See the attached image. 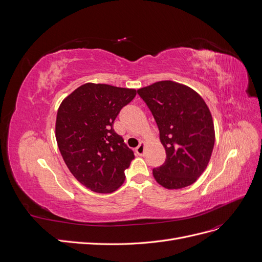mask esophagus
<instances>
[{
    "label": "esophagus",
    "mask_w": 262,
    "mask_h": 262,
    "mask_svg": "<svg viewBox=\"0 0 262 262\" xmlns=\"http://www.w3.org/2000/svg\"><path fill=\"white\" fill-rule=\"evenodd\" d=\"M144 150H145V142L141 141V142H140V144H139V146L136 148V152H137V154H138V155L142 156V155L144 154Z\"/></svg>",
    "instance_id": "obj_1"
}]
</instances>
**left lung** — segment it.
<instances>
[{
    "label": "left lung",
    "instance_id": "8db88e82",
    "mask_svg": "<svg viewBox=\"0 0 262 262\" xmlns=\"http://www.w3.org/2000/svg\"><path fill=\"white\" fill-rule=\"evenodd\" d=\"M152 113L166 150V161L153 169L166 189L192 185L207 168L215 141L210 110L188 86L162 81L138 90Z\"/></svg>",
    "mask_w": 262,
    "mask_h": 262
}]
</instances>
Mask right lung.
<instances>
[{
    "mask_svg": "<svg viewBox=\"0 0 262 262\" xmlns=\"http://www.w3.org/2000/svg\"><path fill=\"white\" fill-rule=\"evenodd\" d=\"M137 91L87 83L62 101L55 139L72 175L92 191L110 193L120 187L134 153L114 130L120 110Z\"/></svg>",
    "mask_w": 262,
    "mask_h": 262,
    "instance_id": "1",
    "label": "right lung"
}]
</instances>
